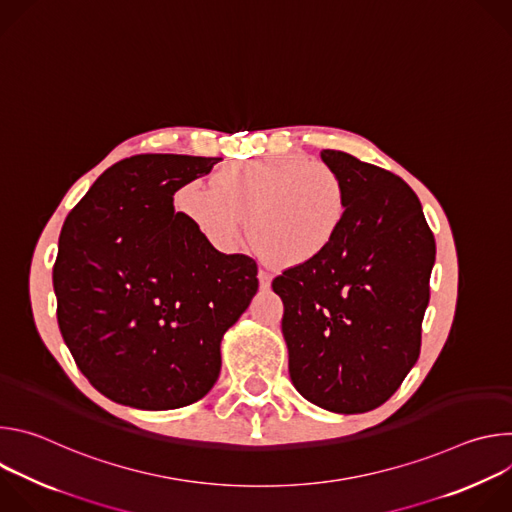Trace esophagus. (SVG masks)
Here are the masks:
<instances>
[{"label":"esophagus","instance_id":"1","mask_svg":"<svg viewBox=\"0 0 512 512\" xmlns=\"http://www.w3.org/2000/svg\"><path fill=\"white\" fill-rule=\"evenodd\" d=\"M257 279H259V285H261L263 289H267V287L271 285V273L265 271V269H259V271H257Z\"/></svg>","mask_w":512,"mask_h":512}]
</instances>
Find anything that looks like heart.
I'll use <instances>...</instances> for the list:
<instances>
[{"instance_id":"1","label":"heart","mask_w":512,"mask_h":512,"mask_svg":"<svg viewBox=\"0 0 512 512\" xmlns=\"http://www.w3.org/2000/svg\"><path fill=\"white\" fill-rule=\"evenodd\" d=\"M180 208L204 239L233 251L247 229L255 249L281 265L318 259L338 237L348 212L346 186L304 156H267L218 172L214 186L192 182Z\"/></svg>"}]
</instances>
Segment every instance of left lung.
<instances>
[{"mask_svg": "<svg viewBox=\"0 0 512 512\" xmlns=\"http://www.w3.org/2000/svg\"><path fill=\"white\" fill-rule=\"evenodd\" d=\"M346 186L348 212L332 245L283 271L289 377L332 413L383 405L419 358L435 239L417 194L399 176L350 154L322 150Z\"/></svg>", "mask_w": 512, "mask_h": 512, "instance_id": "8db88e82", "label": "left lung"}]
</instances>
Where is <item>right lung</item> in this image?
I'll use <instances>...</instances> for the list:
<instances>
[{"mask_svg": "<svg viewBox=\"0 0 512 512\" xmlns=\"http://www.w3.org/2000/svg\"><path fill=\"white\" fill-rule=\"evenodd\" d=\"M221 158L145 154L105 170L70 210L52 269L58 326L89 383L166 411L202 399L221 342L257 294V265L218 253L174 194Z\"/></svg>", "mask_w": 512, "mask_h": 512, "instance_id": "add662e5", "label": "right lung"}]
</instances>
